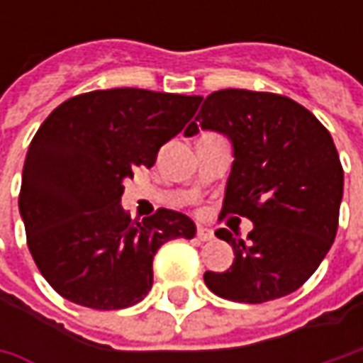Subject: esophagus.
<instances>
[{
  "label": "esophagus",
  "instance_id": "obj_1",
  "mask_svg": "<svg viewBox=\"0 0 363 363\" xmlns=\"http://www.w3.org/2000/svg\"><path fill=\"white\" fill-rule=\"evenodd\" d=\"M196 238H198L200 242H208V240H212V238H214V232L208 230V228H202V226H200V228L196 230Z\"/></svg>",
  "mask_w": 363,
  "mask_h": 363
}]
</instances>
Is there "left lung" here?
Instances as JSON below:
<instances>
[{
    "label": "left lung",
    "mask_w": 363,
    "mask_h": 363,
    "mask_svg": "<svg viewBox=\"0 0 363 363\" xmlns=\"http://www.w3.org/2000/svg\"><path fill=\"white\" fill-rule=\"evenodd\" d=\"M186 135L224 133L234 147L220 216L255 222L246 240L216 232L234 250L228 271L203 274L218 297L264 303L297 291L337 234L343 167L329 131L311 111L274 92L224 89L203 99ZM240 220V218H238Z\"/></svg>",
    "instance_id": "1"
}]
</instances>
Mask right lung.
<instances>
[{
    "label": "right lung",
    "instance_id": "add662e5",
    "mask_svg": "<svg viewBox=\"0 0 363 363\" xmlns=\"http://www.w3.org/2000/svg\"><path fill=\"white\" fill-rule=\"evenodd\" d=\"M202 96L111 89L72 96L40 125L23 161L20 214L50 286L82 307L113 311L145 297L153 257L194 238L186 214L160 208L143 222L121 208L123 179L151 167Z\"/></svg>",
    "mask_w": 363,
    "mask_h": 363
}]
</instances>
